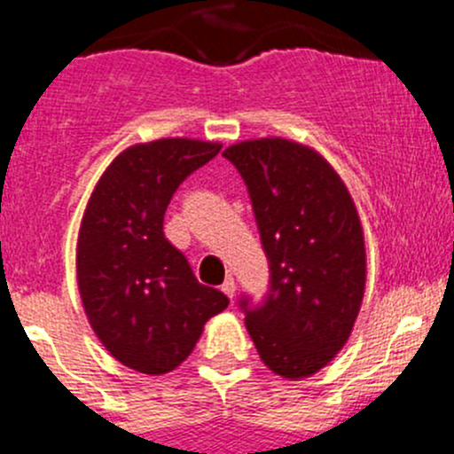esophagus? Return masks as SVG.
<instances>
[{"label": "esophagus", "mask_w": 454, "mask_h": 454, "mask_svg": "<svg viewBox=\"0 0 454 454\" xmlns=\"http://www.w3.org/2000/svg\"><path fill=\"white\" fill-rule=\"evenodd\" d=\"M235 290H237V286H235V278H232V277H228L226 281L222 283V292H223V294L228 296V299H232V296H235Z\"/></svg>", "instance_id": "obj_1"}]
</instances>
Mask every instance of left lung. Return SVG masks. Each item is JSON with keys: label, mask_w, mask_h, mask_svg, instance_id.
I'll return each instance as SVG.
<instances>
[{"label": "left lung", "mask_w": 454, "mask_h": 454, "mask_svg": "<svg viewBox=\"0 0 454 454\" xmlns=\"http://www.w3.org/2000/svg\"><path fill=\"white\" fill-rule=\"evenodd\" d=\"M223 158L248 186L270 290L241 299L246 327L265 367L287 380L314 375L349 340L367 283L358 210L332 164L286 138L231 145Z\"/></svg>", "instance_id": "1"}]
</instances>
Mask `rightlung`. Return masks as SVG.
Returning <instances> with one entry per match:
<instances>
[{
    "instance_id": "obj_1",
    "label": "right lung",
    "mask_w": 454,
    "mask_h": 454,
    "mask_svg": "<svg viewBox=\"0 0 454 454\" xmlns=\"http://www.w3.org/2000/svg\"><path fill=\"white\" fill-rule=\"evenodd\" d=\"M219 142L162 138L118 153L87 201L76 278L91 329L125 367L162 375L180 367L228 296L195 278L164 237L177 186L219 153Z\"/></svg>"
}]
</instances>
